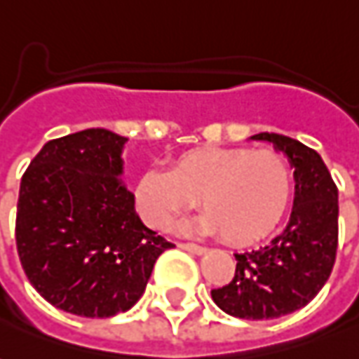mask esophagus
I'll return each instance as SVG.
<instances>
[{"instance_id": "esophagus-1", "label": "esophagus", "mask_w": 359, "mask_h": 359, "mask_svg": "<svg viewBox=\"0 0 359 359\" xmlns=\"http://www.w3.org/2000/svg\"><path fill=\"white\" fill-rule=\"evenodd\" d=\"M180 249L188 250V252H194V255H204L205 247H200L196 243H179Z\"/></svg>"}]
</instances>
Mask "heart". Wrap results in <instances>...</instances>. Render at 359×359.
Returning a JSON list of instances; mask_svg holds the SVG:
<instances>
[{
	"instance_id": "1",
	"label": "heart",
	"mask_w": 359,
	"mask_h": 359,
	"mask_svg": "<svg viewBox=\"0 0 359 359\" xmlns=\"http://www.w3.org/2000/svg\"><path fill=\"white\" fill-rule=\"evenodd\" d=\"M292 194V175L272 149H192L171 171H149L136 187L147 225L169 229L198 200L196 225L231 245H252L274 231Z\"/></svg>"
}]
</instances>
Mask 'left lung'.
<instances>
[{
	"mask_svg": "<svg viewBox=\"0 0 359 359\" xmlns=\"http://www.w3.org/2000/svg\"><path fill=\"white\" fill-rule=\"evenodd\" d=\"M287 155L295 179L290 222L268 245L237 252L235 276L212 290V299L231 317L278 319L302 309L323 290L337 260L338 188L320 155L280 134H257Z\"/></svg>",
	"mask_w": 359,
	"mask_h": 359,
	"instance_id": "left-lung-1",
	"label": "left lung"
}]
</instances>
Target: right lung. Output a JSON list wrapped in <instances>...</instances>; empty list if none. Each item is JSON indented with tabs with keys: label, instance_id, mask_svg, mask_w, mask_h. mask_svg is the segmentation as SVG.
<instances>
[{
	"label": "right lung",
	"instance_id": "right-lung-1",
	"mask_svg": "<svg viewBox=\"0 0 359 359\" xmlns=\"http://www.w3.org/2000/svg\"><path fill=\"white\" fill-rule=\"evenodd\" d=\"M122 137L89 128L50 140L25 171L15 239L34 290L79 317H114L145 292L172 243L147 229L118 179Z\"/></svg>",
	"mask_w": 359,
	"mask_h": 359
}]
</instances>
